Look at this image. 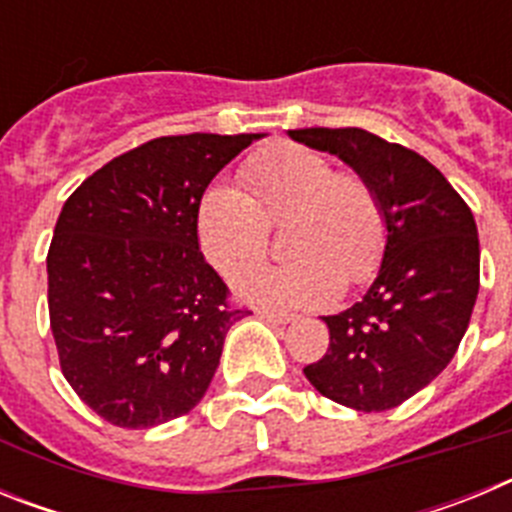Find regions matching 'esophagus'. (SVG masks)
Returning a JSON list of instances; mask_svg holds the SVG:
<instances>
[{"label": "esophagus", "instance_id": "1", "mask_svg": "<svg viewBox=\"0 0 512 512\" xmlns=\"http://www.w3.org/2000/svg\"><path fill=\"white\" fill-rule=\"evenodd\" d=\"M261 315V318H266L269 323H289V320H295L297 315H292V312H282V310H271V307H259L256 310Z\"/></svg>", "mask_w": 512, "mask_h": 512}]
</instances>
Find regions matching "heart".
<instances>
[{
  "label": "heart",
  "mask_w": 512,
  "mask_h": 512,
  "mask_svg": "<svg viewBox=\"0 0 512 512\" xmlns=\"http://www.w3.org/2000/svg\"><path fill=\"white\" fill-rule=\"evenodd\" d=\"M246 192L212 184L197 205L202 253L223 277L238 279L266 259L282 228L284 264L238 284L241 295L277 307L328 305L341 287L374 279L387 251V212L364 174L333 169L325 153L271 143L241 164Z\"/></svg>",
  "instance_id": "1"
}]
</instances>
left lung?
<instances>
[{
  "mask_svg": "<svg viewBox=\"0 0 512 512\" xmlns=\"http://www.w3.org/2000/svg\"><path fill=\"white\" fill-rule=\"evenodd\" d=\"M336 153L377 187L387 212V251L364 295L328 315L323 359L302 372L328 400L382 413L431 384L454 359L479 292L474 215L420 153L361 128L289 130Z\"/></svg>",
  "mask_w": 512,
  "mask_h": 512,
  "instance_id": "obj_1",
  "label": "left lung"
}]
</instances>
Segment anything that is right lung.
<instances>
[{"label": "right lung", "mask_w": 512, "mask_h": 512, "mask_svg": "<svg viewBox=\"0 0 512 512\" xmlns=\"http://www.w3.org/2000/svg\"><path fill=\"white\" fill-rule=\"evenodd\" d=\"M261 135H164L87 176L48 248V312L71 390L107 423L153 428L202 400L246 307L205 261L197 205Z\"/></svg>", "instance_id": "1"}]
</instances>
